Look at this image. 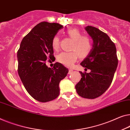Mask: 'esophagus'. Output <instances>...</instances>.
I'll use <instances>...</instances> for the list:
<instances>
[{"label":"esophagus","instance_id":"1","mask_svg":"<svg viewBox=\"0 0 130 130\" xmlns=\"http://www.w3.org/2000/svg\"><path fill=\"white\" fill-rule=\"evenodd\" d=\"M72 72H73V70H72V69H69V72H68L69 74H71Z\"/></svg>","mask_w":130,"mask_h":130}]
</instances>
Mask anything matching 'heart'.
I'll list each match as a JSON object with an SVG mask.
<instances>
[{
  "instance_id": "b5f03b06",
  "label": "heart",
  "mask_w": 130,
  "mask_h": 130,
  "mask_svg": "<svg viewBox=\"0 0 130 130\" xmlns=\"http://www.w3.org/2000/svg\"><path fill=\"white\" fill-rule=\"evenodd\" d=\"M66 35L73 41L71 47L72 51L60 53L58 55L57 59L60 63L70 68L77 61L78 57L85 58L89 55L92 51V44L89 38L82 36V34L76 28L67 30ZM59 42L58 37L54 36L52 40V46L54 50L58 48Z\"/></svg>"
}]
</instances>
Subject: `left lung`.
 I'll list each match as a JSON object with an SVG mask.
<instances>
[{
    "label": "left lung",
    "mask_w": 130,
    "mask_h": 130,
    "mask_svg": "<svg viewBox=\"0 0 130 130\" xmlns=\"http://www.w3.org/2000/svg\"><path fill=\"white\" fill-rule=\"evenodd\" d=\"M85 30L93 40L92 48L80 65L90 72H79L82 77L75 89L80 96L92 99L101 96L109 88L118 59L115 44L107 34L92 26H87Z\"/></svg>",
    "instance_id": "1"
}]
</instances>
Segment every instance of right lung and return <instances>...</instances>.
Listing matches in <instances>:
<instances>
[{
  "label": "right lung",
  "mask_w": 130,
  "mask_h": 130,
  "mask_svg": "<svg viewBox=\"0 0 130 130\" xmlns=\"http://www.w3.org/2000/svg\"><path fill=\"white\" fill-rule=\"evenodd\" d=\"M63 26L41 22L23 38L17 52L18 73L26 90L34 99L47 102L59 94V84L68 69L56 62L53 68L45 62L54 58L52 40Z\"/></svg>",
  "instance_id": "1"
}]
</instances>
